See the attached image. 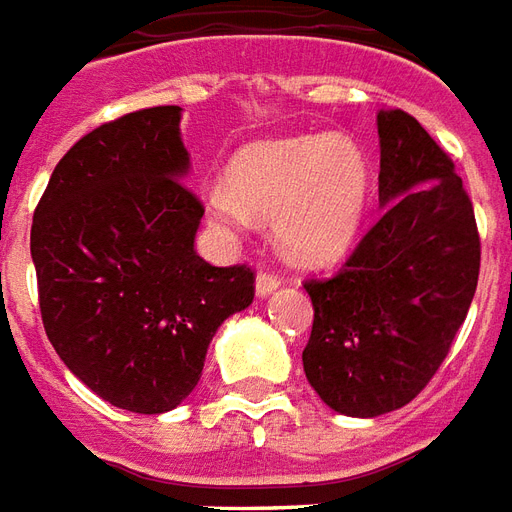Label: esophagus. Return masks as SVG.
I'll return each instance as SVG.
<instances>
[{"mask_svg":"<svg viewBox=\"0 0 512 512\" xmlns=\"http://www.w3.org/2000/svg\"><path fill=\"white\" fill-rule=\"evenodd\" d=\"M279 285H282V282H279V276L268 274V271H260V274H257V279H255L257 298H268V295L274 293Z\"/></svg>","mask_w":512,"mask_h":512,"instance_id":"obj_1","label":"esophagus"}]
</instances>
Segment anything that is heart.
Returning a JSON list of instances; mask_svg holds the SVG:
<instances>
[{
	"mask_svg": "<svg viewBox=\"0 0 512 512\" xmlns=\"http://www.w3.org/2000/svg\"><path fill=\"white\" fill-rule=\"evenodd\" d=\"M369 198V165L344 135L257 140L230 160L225 184L206 189V211L238 230L274 222L276 244L298 266H331L347 255Z\"/></svg>",
	"mask_w": 512,
	"mask_h": 512,
	"instance_id": "heart-1",
	"label": "heart"
}]
</instances>
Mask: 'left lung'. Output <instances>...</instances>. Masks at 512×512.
<instances>
[{
  "mask_svg": "<svg viewBox=\"0 0 512 512\" xmlns=\"http://www.w3.org/2000/svg\"><path fill=\"white\" fill-rule=\"evenodd\" d=\"M380 206L342 271L306 282L304 372L339 415L410 404L445 361L480 274L475 211L453 162L418 119L377 113Z\"/></svg>",
  "mask_w": 512,
  "mask_h": 512,
  "instance_id": "left-lung-1",
  "label": "left lung"
}]
</instances>
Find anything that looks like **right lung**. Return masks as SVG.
<instances>
[{
	"label": "right lung",
	"instance_id": "1",
	"mask_svg": "<svg viewBox=\"0 0 512 512\" xmlns=\"http://www.w3.org/2000/svg\"><path fill=\"white\" fill-rule=\"evenodd\" d=\"M179 124V105H160L83 135L32 222L56 355L100 399L140 415L176 410L195 391L217 328L255 298L252 268L195 252L203 206L181 184Z\"/></svg>",
	"mask_w": 512,
	"mask_h": 512
}]
</instances>
